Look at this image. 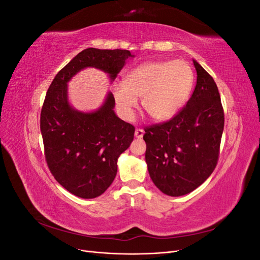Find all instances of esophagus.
<instances>
[{
	"instance_id": "1",
	"label": "esophagus",
	"mask_w": 260,
	"mask_h": 260,
	"mask_svg": "<svg viewBox=\"0 0 260 260\" xmlns=\"http://www.w3.org/2000/svg\"><path fill=\"white\" fill-rule=\"evenodd\" d=\"M143 135H144V130H143V129H137L136 132H135V136H136V138H138V139L143 138Z\"/></svg>"
}]
</instances>
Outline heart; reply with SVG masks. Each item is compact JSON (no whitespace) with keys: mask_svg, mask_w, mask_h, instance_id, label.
Here are the masks:
<instances>
[{"mask_svg":"<svg viewBox=\"0 0 260 260\" xmlns=\"http://www.w3.org/2000/svg\"><path fill=\"white\" fill-rule=\"evenodd\" d=\"M194 84L191 66L184 60L146 61L133 68L124 82L113 85L117 112L122 119L135 118L139 99L154 120H167L185 104Z\"/></svg>","mask_w":260,"mask_h":260,"instance_id":"heart-1","label":"heart"}]
</instances>
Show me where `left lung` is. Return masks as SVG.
Masks as SVG:
<instances>
[{"label":"left lung","mask_w":260,"mask_h":260,"mask_svg":"<svg viewBox=\"0 0 260 260\" xmlns=\"http://www.w3.org/2000/svg\"><path fill=\"white\" fill-rule=\"evenodd\" d=\"M195 89L171 119L144 129L145 160L154 184L169 196L194 191L217 166L224 114L217 84L198 61Z\"/></svg>","instance_id":"obj_1"}]
</instances>
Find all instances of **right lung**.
<instances>
[{
    "label": "right lung",
    "mask_w": 260,
    "mask_h": 260,
    "mask_svg": "<svg viewBox=\"0 0 260 260\" xmlns=\"http://www.w3.org/2000/svg\"><path fill=\"white\" fill-rule=\"evenodd\" d=\"M130 56L128 50L85 49L59 70L46 92L40 116L45 160L55 180L78 198H98L113 183L118 157L136 129L116 116L111 92L99 111H76L68 103L67 82L85 67L114 80Z\"/></svg>",
    "instance_id": "right-lung-1"
}]
</instances>
